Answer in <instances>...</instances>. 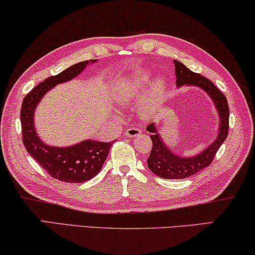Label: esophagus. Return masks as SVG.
Here are the masks:
<instances>
[{"label": "esophagus", "instance_id": "obj_1", "mask_svg": "<svg viewBox=\"0 0 255 255\" xmlns=\"http://www.w3.org/2000/svg\"><path fill=\"white\" fill-rule=\"evenodd\" d=\"M140 129L137 128V127H131V128H128L126 129V131H125V136L126 137H136L140 135Z\"/></svg>", "mask_w": 255, "mask_h": 255}]
</instances>
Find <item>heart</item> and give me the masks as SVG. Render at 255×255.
<instances>
[{
    "label": "heart",
    "instance_id": "1",
    "mask_svg": "<svg viewBox=\"0 0 255 255\" xmlns=\"http://www.w3.org/2000/svg\"><path fill=\"white\" fill-rule=\"evenodd\" d=\"M151 79V75L146 70L135 72L121 80L115 90V101L120 106L130 104L138 101L144 95ZM167 95V84L163 77H156L152 80L148 87L146 95L139 106L143 116H149L156 111L165 100Z\"/></svg>",
    "mask_w": 255,
    "mask_h": 255
}]
</instances>
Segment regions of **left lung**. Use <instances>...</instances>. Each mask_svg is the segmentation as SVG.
<instances>
[{"instance_id": "1", "label": "left lung", "mask_w": 255, "mask_h": 255, "mask_svg": "<svg viewBox=\"0 0 255 255\" xmlns=\"http://www.w3.org/2000/svg\"><path fill=\"white\" fill-rule=\"evenodd\" d=\"M176 69V85L181 86H195L201 88L209 95L215 104L219 116L218 134L213 142L192 156L176 154L172 149L164 143L161 137L156 124H149L146 130L149 132L153 146L151 154L147 159V167L153 173L163 179H184L195 175L212 162L213 157L221 144L227 138L229 129V108L227 99L212 82L200 74L189 70L183 63L173 60Z\"/></svg>"}]
</instances>
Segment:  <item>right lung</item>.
Here are the masks:
<instances>
[{
	"mask_svg": "<svg viewBox=\"0 0 255 255\" xmlns=\"http://www.w3.org/2000/svg\"><path fill=\"white\" fill-rule=\"evenodd\" d=\"M98 60L78 62L56 76H51L38 84L22 101V139L27 152L45 169L51 177L64 183H84L95 177L106 162L113 142L85 139L69 146H53L44 143L35 128V110L48 91L56 85L70 82Z\"/></svg>",
	"mask_w": 255,
	"mask_h": 255,
	"instance_id": "1",
	"label": "right lung"
}]
</instances>
